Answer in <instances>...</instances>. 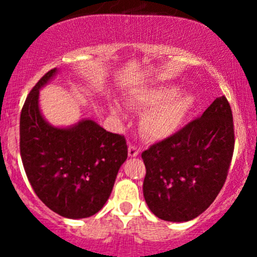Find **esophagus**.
<instances>
[{
    "mask_svg": "<svg viewBox=\"0 0 257 257\" xmlns=\"http://www.w3.org/2000/svg\"><path fill=\"white\" fill-rule=\"evenodd\" d=\"M128 155H129V157H131V158H134V157H137V155H139V148L137 147V145L129 144Z\"/></svg>",
    "mask_w": 257,
    "mask_h": 257,
    "instance_id": "esophagus-1",
    "label": "esophagus"
}]
</instances>
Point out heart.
I'll return each instance as SVG.
<instances>
[{
  "label": "heart",
  "mask_w": 257,
  "mask_h": 257,
  "mask_svg": "<svg viewBox=\"0 0 257 257\" xmlns=\"http://www.w3.org/2000/svg\"><path fill=\"white\" fill-rule=\"evenodd\" d=\"M175 85H159L142 90L132 100V107L147 110L142 119V131L150 139H164L173 136L180 128L193 105V97L189 93H178ZM113 112L123 115L119 105Z\"/></svg>",
  "instance_id": "1"
}]
</instances>
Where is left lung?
<instances>
[{"mask_svg": "<svg viewBox=\"0 0 257 257\" xmlns=\"http://www.w3.org/2000/svg\"><path fill=\"white\" fill-rule=\"evenodd\" d=\"M235 144L232 112L216 98L203 113L142 153L147 174L144 199L165 221H189L203 214L220 193Z\"/></svg>", "mask_w": 257, "mask_h": 257, "instance_id": "8db88e82", "label": "left lung"}]
</instances>
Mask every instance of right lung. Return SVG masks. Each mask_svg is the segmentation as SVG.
<instances>
[{"label": "right lung", "instance_id": "1", "mask_svg": "<svg viewBox=\"0 0 257 257\" xmlns=\"http://www.w3.org/2000/svg\"><path fill=\"white\" fill-rule=\"evenodd\" d=\"M57 73L51 69L26 98L20 118V152L36 195L68 219L89 217L109 198L119 168L128 158L125 138L94 120L68 128L51 125L38 105L40 89Z\"/></svg>", "mask_w": 257, "mask_h": 257}]
</instances>
